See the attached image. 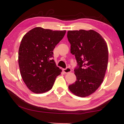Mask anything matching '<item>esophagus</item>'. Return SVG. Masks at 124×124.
Listing matches in <instances>:
<instances>
[{
    "instance_id": "obj_1",
    "label": "esophagus",
    "mask_w": 124,
    "mask_h": 124,
    "mask_svg": "<svg viewBox=\"0 0 124 124\" xmlns=\"http://www.w3.org/2000/svg\"><path fill=\"white\" fill-rule=\"evenodd\" d=\"M63 72L65 73H70L71 71H72V69H71L69 67H67V68L63 69Z\"/></svg>"
}]
</instances>
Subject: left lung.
Wrapping results in <instances>:
<instances>
[{"label":"left lung","mask_w":124,"mask_h":124,"mask_svg":"<svg viewBox=\"0 0 124 124\" xmlns=\"http://www.w3.org/2000/svg\"><path fill=\"white\" fill-rule=\"evenodd\" d=\"M67 38L77 62L74 70L77 80L69 89L76 95L86 97L94 93L104 79L108 65L107 45L93 30L68 31Z\"/></svg>","instance_id":"left-lung-1"}]
</instances>
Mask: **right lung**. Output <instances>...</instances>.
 I'll return each instance as SVG.
<instances>
[{"label":"right lung","instance_id":"add662e5","mask_svg":"<svg viewBox=\"0 0 124 124\" xmlns=\"http://www.w3.org/2000/svg\"><path fill=\"white\" fill-rule=\"evenodd\" d=\"M65 32L37 27L22 39L18 65L23 82L32 92L39 94L50 90L61 74L62 70L53 59V51Z\"/></svg>","mask_w":124,"mask_h":124}]
</instances>
